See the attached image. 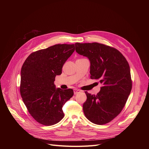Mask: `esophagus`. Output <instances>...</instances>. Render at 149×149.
Listing matches in <instances>:
<instances>
[{
    "label": "esophagus",
    "instance_id": "34e87169",
    "mask_svg": "<svg viewBox=\"0 0 149 149\" xmlns=\"http://www.w3.org/2000/svg\"><path fill=\"white\" fill-rule=\"evenodd\" d=\"M74 94H78V93H80V92H81V91H80V90H79L75 89V90H74Z\"/></svg>",
    "mask_w": 149,
    "mask_h": 149
}]
</instances>
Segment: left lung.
<instances>
[{"mask_svg":"<svg viewBox=\"0 0 149 149\" xmlns=\"http://www.w3.org/2000/svg\"><path fill=\"white\" fill-rule=\"evenodd\" d=\"M76 52L90 61L91 79H99L102 87L97 95L85 92L83 111L91 122L108 123L122 111L132 88L130 69L123 54L114 48L97 42L75 43Z\"/></svg>","mask_w":149,"mask_h":149,"instance_id":"1","label":"left lung"}]
</instances>
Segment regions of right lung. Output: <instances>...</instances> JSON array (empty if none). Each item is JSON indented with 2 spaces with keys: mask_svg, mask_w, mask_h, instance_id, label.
Returning a JSON list of instances; mask_svg holds the SVG:
<instances>
[{
  "mask_svg": "<svg viewBox=\"0 0 149 149\" xmlns=\"http://www.w3.org/2000/svg\"><path fill=\"white\" fill-rule=\"evenodd\" d=\"M74 51V44H56L40 49L31 54L21 68V97L29 114L41 124L52 125L64 117L62 107L74 91L56 88L54 81Z\"/></svg>",
  "mask_w": 149,
  "mask_h": 149,
  "instance_id": "right-lung-1",
  "label": "right lung"
}]
</instances>
